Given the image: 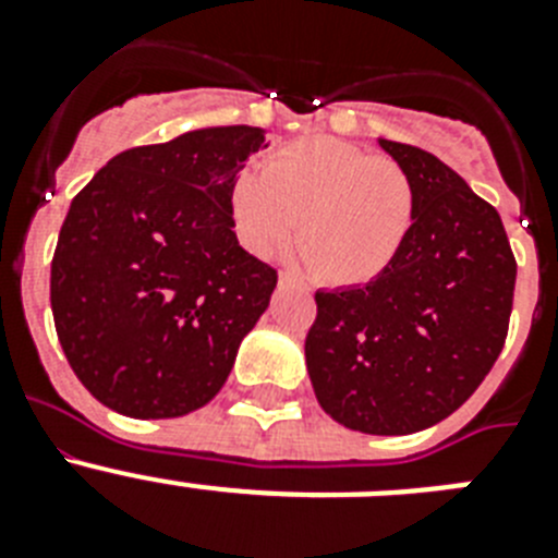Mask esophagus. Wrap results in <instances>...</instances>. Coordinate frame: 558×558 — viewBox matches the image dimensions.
<instances>
[{
	"mask_svg": "<svg viewBox=\"0 0 558 558\" xmlns=\"http://www.w3.org/2000/svg\"><path fill=\"white\" fill-rule=\"evenodd\" d=\"M279 284H282V288H302L304 290L302 279H299L295 274H290V270H282V274H279Z\"/></svg>",
	"mask_w": 558,
	"mask_h": 558,
	"instance_id": "1",
	"label": "esophagus"
}]
</instances>
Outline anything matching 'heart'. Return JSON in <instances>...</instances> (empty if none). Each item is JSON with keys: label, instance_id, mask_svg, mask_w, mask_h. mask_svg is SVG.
I'll return each mask as SVG.
<instances>
[{"label": "heart", "instance_id": "b5f03b06", "mask_svg": "<svg viewBox=\"0 0 558 558\" xmlns=\"http://www.w3.org/2000/svg\"><path fill=\"white\" fill-rule=\"evenodd\" d=\"M231 218L245 248L270 256L299 248L332 288H360L386 274L416 218L405 167L332 136L299 140L270 153L259 172L231 186Z\"/></svg>", "mask_w": 558, "mask_h": 558}]
</instances>
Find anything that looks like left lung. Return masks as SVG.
I'll return each mask as SVG.
<instances>
[{"label": "left lung", "mask_w": 558, "mask_h": 558, "mask_svg": "<svg viewBox=\"0 0 558 558\" xmlns=\"http://www.w3.org/2000/svg\"><path fill=\"white\" fill-rule=\"evenodd\" d=\"M416 190L391 268L363 288L318 290L304 340L324 411L372 436L425 430L466 402L509 335L517 259L492 204L433 153L379 140Z\"/></svg>", "instance_id": "1"}]
</instances>
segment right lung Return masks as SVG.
Masks as SVG:
<instances>
[{
    "mask_svg": "<svg viewBox=\"0 0 558 558\" xmlns=\"http://www.w3.org/2000/svg\"><path fill=\"white\" fill-rule=\"evenodd\" d=\"M263 145V128L229 125L131 147L69 206L52 318L72 372L111 411L175 418L223 388L276 288L231 231V186Z\"/></svg>",
    "mask_w": 558,
    "mask_h": 558,
    "instance_id": "right-lung-1",
    "label": "right lung"
}]
</instances>
